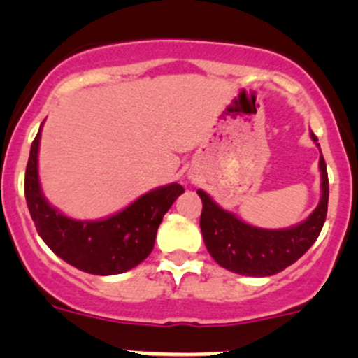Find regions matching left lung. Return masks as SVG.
I'll use <instances>...</instances> for the list:
<instances>
[{
  "mask_svg": "<svg viewBox=\"0 0 358 358\" xmlns=\"http://www.w3.org/2000/svg\"><path fill=\"white\" fill-rule=\"evenodd\" d=\"M312 140L317 147V136ZM320 168V196L319 206L305 222L289 229H259L237 218L234 213L220 208L204 190H197L202 201L201 232L209 255L223 268L248 277H268L282 272L301 258L319 237L327 215L329 201V180L322 154Z\"/></svg>",
  "mask_w": 358,
  "mask_h": 358,
  "instance_id": "8db88e82",
  "label": "left lung"
}]
</instances>
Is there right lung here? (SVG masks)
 I'll use <instances>...</instances> for the list:
<instances>
[{
    "label": "right lung",
    "mask_w": 358,
    "mask_h": 358,
    "mask_svg": "<svg viewBox=\"0 0 358 358\" xmlns=\"http://www.w3.org/2000/svg\"><path fill=\"white\" fill-rule=\"evenodd\" d=\"M41 128L31 145L24 183L25 201L39 237L64 262L86 273L115 275L135 268L154 249L162 216L185 192L183 187L180 183L157 187L102 220L69 218L43 196L38 175Z\"/></svg>",
    "instance_id": "add662e5"
}]
</instances>
